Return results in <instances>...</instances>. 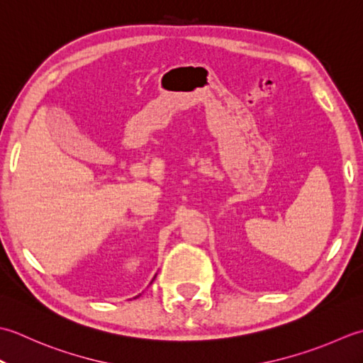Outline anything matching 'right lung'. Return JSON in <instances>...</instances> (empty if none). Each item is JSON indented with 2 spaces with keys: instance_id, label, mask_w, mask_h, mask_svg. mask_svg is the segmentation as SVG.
<instances>
[{
  "instance_id": "1",
  "label": "right lung",
  "mask_w": 363,
  "mask_h": 363,
  "mask_svg": "<svg viewBox=\"0 0 363 363\" xmlns=\"http://www.w3.org/2000/svg\"><path fill=\"white\" fill-rule=\"evenodd\" d=\"M153 279H155V277H153Z\"/></svg>"
}]
</instances>
